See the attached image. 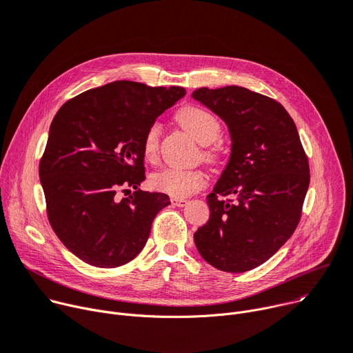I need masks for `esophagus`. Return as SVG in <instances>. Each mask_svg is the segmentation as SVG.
<instances>
[{
	"label": "esophagus",
	"mask_w": 353,
	"mask_h": 353,
	"mask_svg": "<svg viewBox=\"0 0 353 353\" xmlns=\"http://www.w3.org/2000/svg\"><path fill=\"white\" fill-rule=\"evenodd\" d=\"M172 204L177 205V207H184L187 204V200H184V199H172Z\"/></svg>",
	"instance_id": "1"
}]
</instances>
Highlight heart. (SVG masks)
<instances>
[{"label": "heart", "mask_w": 353, "mask_h": 353, "mask_svg": "<svg viewBox=\"0 0 353 353\" xmlns=\"http://www.w3.org/2000/svg\"><path fill=\"white\" fill-rule=\"evenodd\" d=\"M176 121L189 132L199 143L210 145L221 133V123L217 117L196 105H187L177 110ZM161 128L159 123H152L142 140L143 156L148 160H154L159 152ZM205 183V177L200 170H187L179 168H168L156 172L150 177V184L154 190L166 193L174 199H184L200 190Z\"/></svg>", "instance_id": "1"}]
</instances>
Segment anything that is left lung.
Here are the masks:
<instances>
[{"label": "left lung", "instance_id": "8db88e82", "mask_svg": "<svg viewBox=\"0 0 353 353\" xmlns=\"http://www.w3.org/2000/svg\"><path fill=\"white\" fill-rule=\"evenodd\" d=\"M192 97L221 117L232 142L227 166L207 196L210 219L194 232V243L210 265L245 272L294 234L310 185L308 157L279 102L236 85L200 88Z\"/></svg>", "mask_w": 353, "mask_h": 353}]
</instances>
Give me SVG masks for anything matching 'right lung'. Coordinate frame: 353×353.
<instances>
[{"mask_svg":"<svg viewBox=\"0 0 353 353\" xmlns=\"http://www.w3.org/2000/svg\"><path fill=\"white\" fill-rule=\"evenodd\" d=\"M185 95L180 86L114 81L65 102L39 163L46 213L62 244L86 264L114 268L143 250L152 223L170 204L136 190L145 180L142 140L157 116Z\"/></svg>","mask_w":353,"mask_h":353,"instance_id":"add662e5","label":"right lung"}]
</instances>
